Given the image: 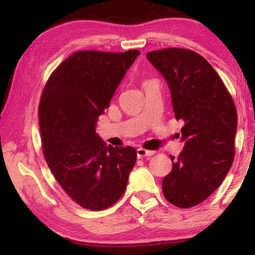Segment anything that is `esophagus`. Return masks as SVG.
Listing matches in <instances>:
<instances>
[{"label": "esophagus", "instance_id": "1", "mask_svg": "<svg viewBox=\"0 0 255 255\" xmlns=\"http://www.w3.org/2000/svg\"><path fill=\"white\" fill-rule=\"evenodd\" d=\"M154 154H155L154 150H148V149H145V148H137L138 158L145 157V156H152V155H154Z\"/></svg>", "mask_w": 255, "mask_h": 255}]
</instances>
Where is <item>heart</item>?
<instances>
[{
  "instance_id": "heart-1",
  "label": "heart",
  "mask_w": 255,
  "mask_h": 255,
  "mask_svg": "<svg viewBox=\"0 0 255 255\" xmlns=\"http://www.w3.org/2000/svg\"><path fill=\"white\" fill-rule=\"evenodd\" d=\"M150 80H146V81H144V83L143 84H145V83H147V82H149Z\"/></svg>"
}]
</instances>
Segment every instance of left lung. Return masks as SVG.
Masks as SVG:
<instances>
[{"mask_svg":"<svg viewBox=\"0 0 255 255\" xmlns=\"http://www.w3.org/2000/svg\"><path fill=\"white\" fill-rule=\"evenodd\" d=\"M147 58L165 77L184 143L172 171L163 179L166 200L190 208L206 200L225 179L235 156L237 111L213 66L196 51L164 48Z\"/></svg>","mask_w":255,"mask_h":255,"instance_id":"8db88e82","label":"left lung"}]
</instances>
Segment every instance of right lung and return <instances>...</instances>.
Wrapping results in <instances>:
<instances>
[{
  "mask_svg": "<svg viewBox=\"0 0 255 255\" xmlns=\"http://www.w3.org/2000/svg\"><path fill=\"white\" fill-rule=\"evenodd\" d=\"M138 55L137 49L76 51L56 67L42 91V154L60 187L83 208L99 211L116 204L135 165L136 149L107 146L96 126Z\"/></svg>",
  "mask_w": 255,
  "mask_h": 255,
  "instance_id": "1",
  "label": "right lung"
}]
</instances>
